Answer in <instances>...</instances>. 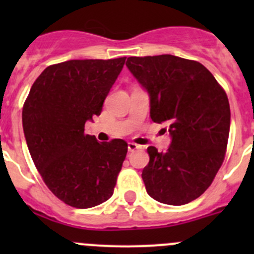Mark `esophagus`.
Wrapping results in <instances>:
<instances>
[{
    "label": "esophagus",
    "instance_id": "1",
    "mask_svg": "<svg viewBox=\"0 0 254 254\" xmlns=\"http://www.w3.org/2000/svg\"><path fill=\"white\" fill-rule=\"evenodd\" d=\"M137 148H140V146L136 145V143H134V142H129V143H127V150H129L130 152H132V151L137 150Z\"/></svg>",
    "mask_w": 254,
    "mask_h": 254
}]
</instances>
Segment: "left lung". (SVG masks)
<instances>
[{"label": "left lung", "instance_id": "1", "mask_svg": "<svg viewBox=\"0 0 254 254\" xmlns=\"http://www.w3.org/2000/svg\"><path fill=\"white\" fill-rule=\"evenodd\" d=\"M127 66L150 97V117L168 123L166 152L147 147L146 191L168 205H184L210 187L224 162L230 104L214 76L198 61L175 55L127 58Z\"/></svg>", "mask_w": 254, "mask_h": 254}]
</instances>
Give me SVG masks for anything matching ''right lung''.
Returning a JSON list of instances; mask_svg holds the SVG:
<instances>
[{"label":"right lung","mask_w":254,"mask_h":254,"mask_svg":"<svg viewBox=\"0 0 254 254\" xmlns=\"http://www.w3.org/2000/svg\"><path fill=\"white\" fill-rule=\"evenodd\" d=\"M125 59L49 66L23 107V131L33 162L54 195L70 206L99 205L114 191L127 143L98 142L84 134V124L101 114Z\"/></svg>","instance_id":"add662e5"}]
</instances>
